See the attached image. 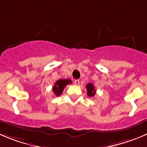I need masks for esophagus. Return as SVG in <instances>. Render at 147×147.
Instances as JSON below:
<instances>
[{
	"mask_svg": "<svg viewBox=\"0 0 147 147\" xmlns=\"http://www.w3.org/2000/svg\"><path fill=\"white\" fill-rule=\"evenodd\" d=\"M74 84L76 85H79V84H80V82H79V79H76V80H75L74 81Z\"/></svg>",
	"mask_w": 147,
	"mask_h": 147,
	"instance_id": "1",
	"label": "esophagus"
}]
</instances>
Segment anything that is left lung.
I'll list each match as a JSON object with an SVG mask.
<instances>
[{"instance_id":"left-lung-1","label":"left lung","mask_w":147,"mask_h":147,"mask_svg":"<svg viewBox=\"0 0 147 147\" xmlns=\"http://www.w3.org/2000/svg\"><path fill=\"white\" fill-rule=\"evenodd\" d=\"M86 90H87V95L89 97H93V96L95 95L96 93V89H94V86L92 84H88L86 86Z\"/></svg>"}]
</instances>
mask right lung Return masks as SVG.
<instances>
[{
	"label": "right lung",
	"instance_id": "right-lung-1",
	"mask_svg": "<svg viewBox=\"0 0 147 147\" xmlns=\"http://www.w3.org/2000/svg\"><path fill=\"white\" fill-rule=\"evenodd\" d=\"M72 83V81L70 79H59L54 84V86L53 87V91L56 96H60L62 94L64 88L66 85Z\"/></svg>",
	"mask_w": 147,
	"mask_h": 147
}]
</instances>
